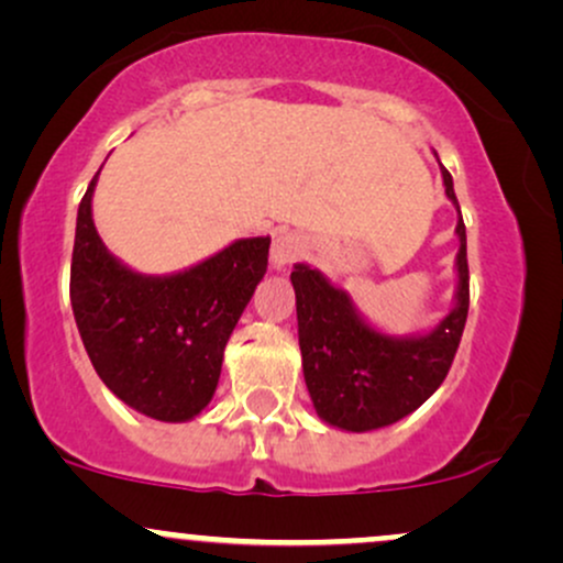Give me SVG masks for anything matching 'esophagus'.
Wrapping results in <instances>:
<instances>
[{"instance_id": "34e87169", "label": "esophagus", "mask_w": 563, "mask_h": 563, "mask_svg": "<svg viewBox=\"0 0 563 563\" xmlns=\"http://www.w3.org/2000/svg\"><path fill=\"white\" fill-rule=\"evenodd\" d=\"M303 254V241L296 232H280L273 241V251H269V262L275 269H286Z\"/></svg>"}]
</instances>
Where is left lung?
I'll return each instance as SVG.
<instances>
[{"label": "left lung", "mask_w": 563, "mask_h": 563, "mask_svg": "<svg viewBox=\"0 0 563 563\" xmlns=\"http://www.w3.org/2000/svg\"><path fill=\"white\" fill-rule=\"evenodd\" d=\"M439 161V158H437ZM444 196L457 211L455 296L434 328L394 335L373 325L344 288L320 269L294 264L301 367L314 410L341 431H376L418 410L448 376L468 314L466 224L450 172L442 166Z\"/></svg>", "instance_id": "8db88e82"}]
</instances>
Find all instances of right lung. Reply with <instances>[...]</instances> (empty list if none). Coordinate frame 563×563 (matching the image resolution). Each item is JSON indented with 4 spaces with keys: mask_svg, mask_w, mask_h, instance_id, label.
<instances>
[{
    "mask_svg": "<svg viewBox=\"0 0 563 563\" xmlns=\"http://www.w3.org/2000/svg\"><path fill=\"white\" fill-rule=\"evenodd\" d=\"M89 183L76 217L70 307L97 376L121 402L164 423L200 416L214 397L243 309L267 273L269 235L238 238L203 262L142 275L97 235Z\"/></svg>",
    "mask_w": 563,
    "mask_h": 563,
    "instance_id": "add662e5",
    "label": "right lung"
}]
</instances>
